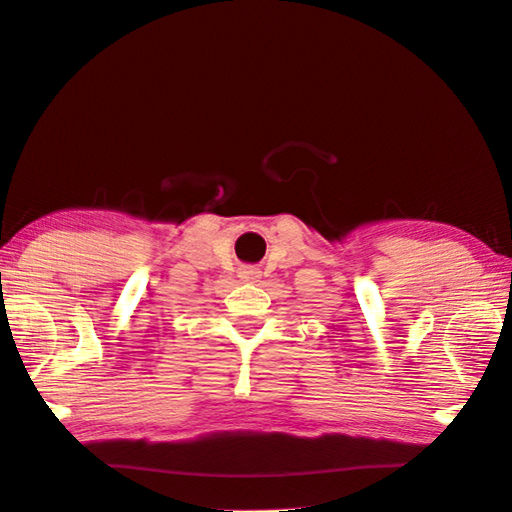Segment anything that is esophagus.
Segmentation results:
<instances>
[{"instance_id": "esophagus-1", "label": "esophagus", "mask_w": 512, "mask_h": 512, "mask_svg": "<svg viewBox=\"0 0 512 512\" xmlns=\"http://www.w3.org/2000/svg\"><path fill=\"white\" fill-rule=\"evenodd\" d=\"M240 277L244 281H257L261 274H259V270L255 266H244V268H240Z\"/></svg>"}]
</instances>
